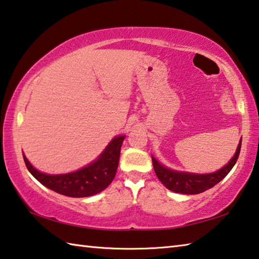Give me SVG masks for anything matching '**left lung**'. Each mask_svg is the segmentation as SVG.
<instances>
[{
  "label": "left lung",
  "instance_id": "left-lung-1",
  "mask_svg": "<svg viewBox=\"0 0 259 259\" xmlns=\"http://www.w3.org/2000/svg\"><path fill=\"white\" fill-rule=\"evenodd\" d=\"M241 150V142L238 146L234 156L227 163L224 168H222L218 171L208 175H195V174H187V172H179L174 171L165 168L160 164L154 157H152L153 166L157 178L160 179L161 183L168 188V190L181 193V194H199L209 188L213 187L216 184L222 181L223 178L226 177V175L231 171L234 164L238 161V157Z\"/></svg>",
  "mask_w": 259,
  "mask_h": 259
}]
</instances>
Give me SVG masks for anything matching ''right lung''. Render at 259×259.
I'll use <instances>...</instances> for the list:
<instances>
[{
    "mask_svg": "<svg viewBox=\"0 0 259 259\" xmlns=\"http://www.w3.org/2000/svg\"><path fill=\"white\" fill-rule=\"evenodd\" d=\"M124 136L114 138L97 161L75 172L66 175H46L29 163L24 156L28 171L43 185L59 194L71 198H85L105 190L115 177L119 165L121 146Z\"/></svg>",
    "mask_w": 259,
    "mask_h": 259,
    "instance_id": "add662e5",
    "label": "right lung"
}]
</instances>
